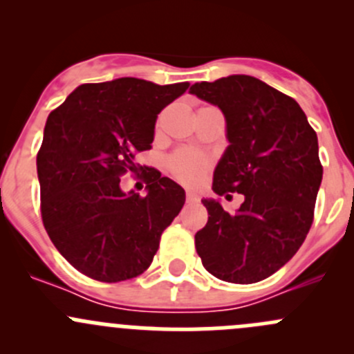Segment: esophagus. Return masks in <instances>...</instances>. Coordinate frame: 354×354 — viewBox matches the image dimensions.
I'll list each match as a JSON object with an SVG mask.
<instances>
[{
  "instance_id": "esophagus-1",
  "label": "esophagus",
  "mask_w": 354,
  "mask_h": 354,
  "mask_svg": "<svg viewBox=\"0 0 354 354\" xmlns=\"http://www.w3.org/2000/svg\"><path fill=\"white\" fill-rule=\"evenodd\" d=\"M198 195L195 194V192H187V202L188 203H195V202H198Z\"/></svg>"
}]
</instances>
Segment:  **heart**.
<instances>
[{
    "label": "heart",
    "instance_id": "heart-1",
    "mask_svg": "<svg viewBox=\"0 0 354 354\" xmlns=\"http://www.w3.org/2000/svg\"><path fill=\"white\" fill-rule=\"evenodd\" d=\"M167 169L181 183L197 185L209 169V159L197 151L183 149L167 159Z\"/></svg>",
    "mask_w": 354,
    "mask_h": 354
}]
</instances>
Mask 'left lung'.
<instances>
[{"label":"left lung","mask_w":354,"mask_h":354,"mask_svg":"<svg viewBox=\"0 0 354 354\" xmlns=\"http://www.w3.org/2000/svg\"><path fill=\"white\" fill-rule=\"evenodd\" d=\"M226 118L227 145L214 171L217 195L241 194L234 214L203 198L205 227L195 234L203 267L227 283L272 276L305 241L322 183L317 133L298 102L248 75L190 87Z\"/></svg>","instance_id":"obj_1"}]
</instances>
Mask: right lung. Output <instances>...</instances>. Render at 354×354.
I'll use <instances>...</instances> for the list:
<instances>
[{
  "label": "right lung",
  "mask_w": 354,
  "mask_h": 354,
  "mask_svg": "<svg viewBox=\"0 0 354 354\" xmlns=\"http://www.w3.org/2000/svg\"><path fill=\"white\" fill-rule=\"evenodd\" d=\"M188 87L131 77L82 84L48 116L37 152L42 223L85 276L102 283L140 276L180 214L183 188L135 164V156L151 149L157 114ZM138 170L148 183L145 198L119 187L123 174Z\"/></svg>",
  "instance_id": "1"
}]
</instances>
